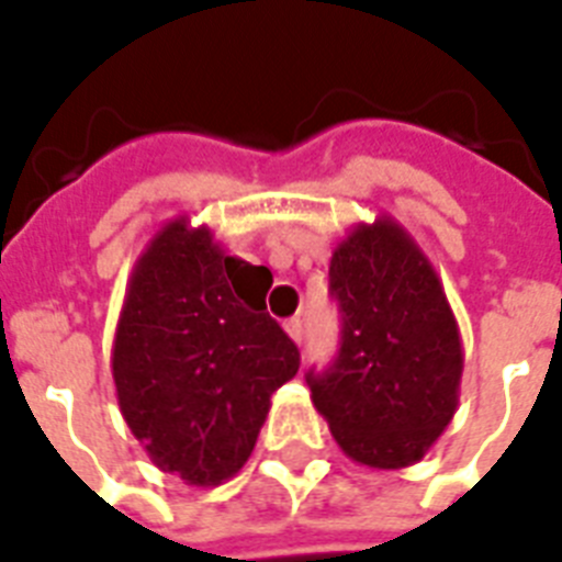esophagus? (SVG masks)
I'll use <instances>...</instances> for the list:
<instances>
[{"mask_svg":"<svg viewBox=\"0 0 562 562\" xmlns=\"http://www.w3.org/2000/svg\"><path fill=\"white\" fill-rule=\"evenodd\" d=\"M282 326H285V333H289L291 341L294 344L303 341V321H300V317H289Z\"/></svg>","mask_w":562,"mask_h":562,"instance_id":"34e87169","label":"esophagus"}]
</instances>
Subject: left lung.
<instances>
[{
	"label": "left lung",
	"mask_w": 562,
	"mask_h": 562,
	"mask_svg": "<svg viewBox=\"0 0 562 562\" xmlns=\"http://www.w3.org/2000/svg\"><path fill=\"white\" fill-rule=\"evenodd\" d=\"M329 289L341 350L329 370L306 373L315 408L361 467L423 461L461 393V333L443 282L408 229L382 215L335 247Z\"/></svg>",
	"instance_id": "8db88e82"
}]
</instances>
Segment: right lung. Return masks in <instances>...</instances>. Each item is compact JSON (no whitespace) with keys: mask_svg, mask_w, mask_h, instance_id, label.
Here are the masks:
<instances>
[{"mask_svg":"<svg viewBox=\"0 0 562 562\" xmlns=\"http://www.w3.org/2000/svg\"><path fill=\"white\" fill-rule=\"evenodd\" d=\"M254 265L187 215L157 229L127 280L113 338L122 417L154 467L215 487L250 458L300 352L247 291Z\"/></svg>","mask_w":562,"mask_h":562,"instance_id":"right-lung-1","label":"right lung"}]
</instances>
